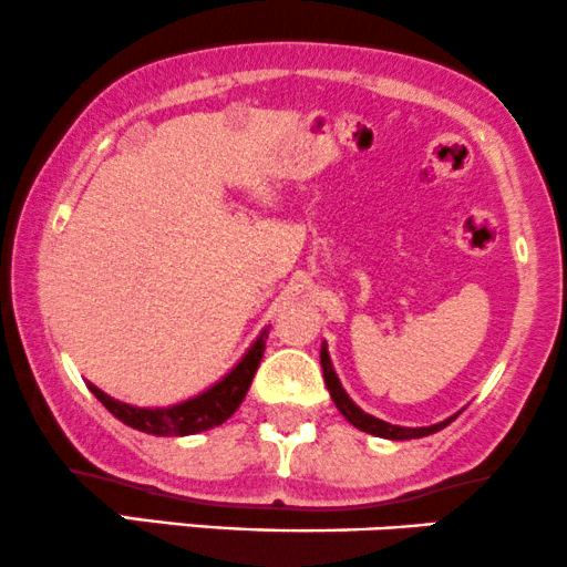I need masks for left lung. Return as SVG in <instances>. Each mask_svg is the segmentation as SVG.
<instances>
[{
  "instance_id": "8db88e82",
  "label": "left lung",
  "mask_w": 567,
  "mask_h": 567,
  "mask_svg": "<svg viewBox=\"0 0 567 567\" xmlns=\"http://www.w3.org/2000/svg\"><path fill=\"white\" fill-rule=\"evenodd\" d=\"M322 370H324V383H327V391H330L332 401H336V406L340 409V414H343L346 420L351 422V425H357L359 431L364 433H372V435H380V439H391V441H409V439H422V435H431V433H439L441 427H446L449 422H439V425H431V427H401V425H388V422L372 417V414H364L361 409L353 404V401L346 395L343 388H340L336 372H332V364H330V357H327V349H322Z\"/></svg>"
}]
</instances>
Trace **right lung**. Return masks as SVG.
<instances>
[{
	"label": "right lung",
	"instance_id": "obj_1",
	"mask_svg": "<svg viewBox=\"0 0 567 567\" xmlns=\"http://www.w3.org/2000/svg\"><path fill=\"white\" fill-rule=\"evenodd\" d=\"M266 338H269V330L261 332V338L256 340L254 349L245 353L240 364L231 370L221 383L210 388V391L195 395V399L184 401V404L168 406V409H136L128 404H121V401L111 399L107 393H102L100 388L89 385L102 406L107 412L115 414L121 422L136 427L142 433L153 435H193L200 431H208V427L221 425L224 420H229L235 414V409L243 404L245 393H248L250 383H254V374L261 364V357L266 351Z\"/></svg>",
	"mask_w": 567,
	"mask_h": 567
}]
</instances>
